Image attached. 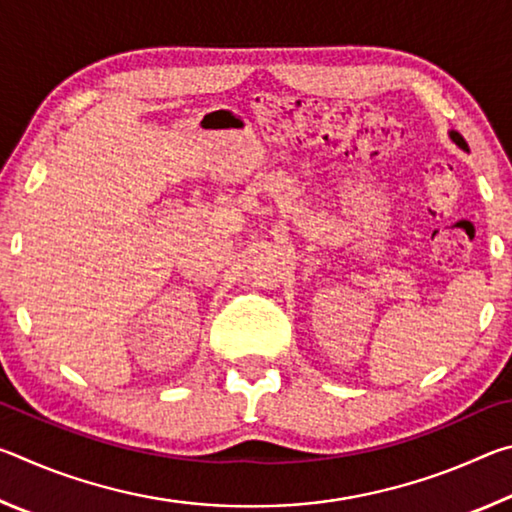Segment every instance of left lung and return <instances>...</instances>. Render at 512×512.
Returning a JSON list of instances; mask_svg holds the SVG:
<instances>
[{
	"label": "left lung",
	"instance_id": "obj_1",
	"mask_svg": "<svg viewBox=\"0 0 512 512\" xmlns=\"http://www.w3.org/2000/svg\"><path fill=\"white\" fill-rule=\"evenodd\" d=\"M452 140H454L458 146H461V149H467V142L463 140L461 133H452Z\"/></svg>",
	"mask_w": 512,
	"mask_h": 512
}]
</instances>
